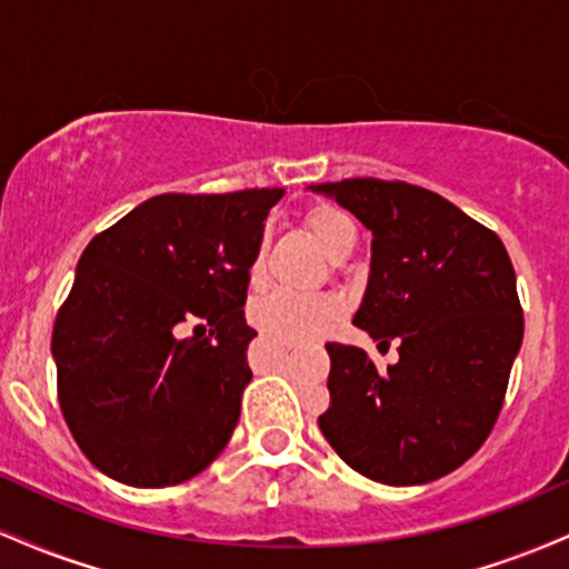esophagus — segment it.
Segmentation results:
<instances>
[{
  "label": "esophagus",
  "mask_w": 569,
  "mask_h": 569,
  "mask_svg": "<svg viewBox=\"0 0 569 569\" xmlns=\"http://www.w3.org/2000/svg\"><path fill=\"white\" fill-rule=\"evenodd\" d=\"M272 339H276V342L280 345V348H286V350L297 348V342H293V339H286V337H272Z\"/></svg>",
  "instance_id": "esophagus-1"
}]
</instances>
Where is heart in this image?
I'll use <instances>...</instances> for the list:
<instances>
[{"instance_id":"1","label":"heart","mask_w":569,"mask_h":569,"mask_svg":"<svg viewBox=\"0 0 569 569\" xmlns=\"http://www.w3.org/2000/svg\"><path fill=\"white\" fill-rule=\"evenodd\" d=\"M307 232L312 234L321 251L331 262L350 257L356 248L358 232L350 217H345L339 208L318 206L307 213ZM267 278V240L253 248V257L248 262V280L251 286H262ZM342 316V302L329 293H297L286 289L262 291L248 305V318L253 326L270 335L286 339H307L329 331Z\"/></svg>"}]
</instances>
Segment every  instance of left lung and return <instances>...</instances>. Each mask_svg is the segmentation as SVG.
I'll return each mask as SVG.
<instances>
[{
    "label": "left lung",
    "mask_w": 569,
    "mask_h": 569,
    "mask_svg": "<svg viewBox=\"0 0 569 569\" xmlns=\"http://www.w3.org/2000/svg\"><path fill=\"white\" fill-rule=\"evenodd\" d=\"M371 232L369 283L352 323L398 363L329 342L326 441L352 471L390 487L452 473L498 420L525 337L502 240L430 189L407 181L310 184Z\"/></svg>",
    "instance_id": "1"
}]
</instances>
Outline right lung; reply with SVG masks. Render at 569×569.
<instances>
[{"instance_id": "1", "label": "right lung", "mask_w": 569, "mask_h": 569, "mask_svg": "<svg viewBox=\"0 0 569 569\" xmlns=\"http://www.w3.org/2000/svg\"><path fill=\"white\" fill-rule=\"evenodd\" d=\"M283 194H158L82 251L50 348L71 436L109 479L181 485L227 447L257 337L248 262Z\"/></svg>"}]
</instances>
